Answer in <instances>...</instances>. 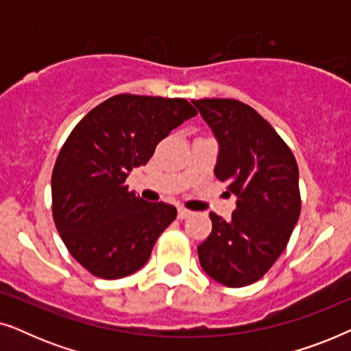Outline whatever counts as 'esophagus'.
<instances>
[{
    "label": "esophagus",
    "instance_id": "esophagus-1",
    "mask_svg": "<svg viewBox=\"0 0 351 351\" xmlns=\"http://www.w3.org/2000/svg\"><path fill=\"white\" fill-rule=\"evenodd\" d=\"M190 215H191V210L185 209V208H179V213H177V217H179L180 220L190 217Z\"/></svg>",
    "mask_w": 351,
    "mask_h": 351
}]
</instances>
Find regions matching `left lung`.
Masks as SVG:
<instances>
[{
    "label": "left lung",
    "mask_w": 351,
    "mask_h": 351,
    "mask_svg": "<svg viewBox=\"0 0 351 351\" xmlns=\"http://www.w3.org/2000/svg\"><path fill=\"white\" fill-rule=\"evenodd\" d=\"M193 105L219 142L214 174L238 196L232 220L209 214L213 232L198 246L199 263L220 285H252L281 256L299 220V167L286 142L249 105L234 99Z\"/></svg>",
    "instance_id": "left-lung-1"
}]
</instances>
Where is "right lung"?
Instances as JSON below:
<instances>
[{
  "mask_svg": "<svg viewBox=\"0 0 351 351\" xmlns=\"http://www.w3.org/2000/svg\"><path fill=\"white\" fill-rule=\"evenodd\" d=\"M198 112L185 99L118 94L70 132L52 171V217L75 261L104 280L141 270L177 209L128 190L134 167Z\"/></svg>",
  "mask_w": 351,
  "mask_h": 351,
  "instance_id": "add662e5",
  "label": "right lung"
}]
</instances>
